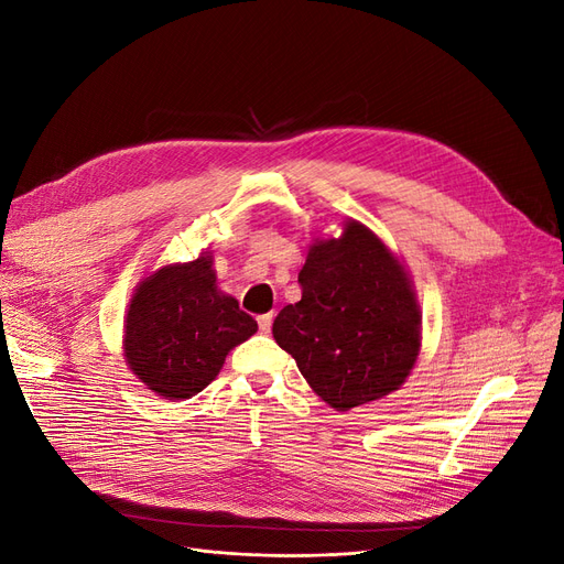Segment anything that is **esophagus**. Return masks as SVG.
Listing matches in <instances>:
<instances>
[{
  "label": "esophagus",
  "mask_w": 564,
  "mask_h": 564,
  "mask_svg": "<svg viewBox=\"0 0 564 564\" xmlns=\"http://www.w3.org/2000/svg\"><path fill=\"white\" fill-rule=\"evenodd\" d=\"M272 313H263V315H259V329H261V334H270V327H272Z\"/></svg>",
  "instance_id": "obj_1"
}]
</instances>
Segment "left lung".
<instances>
[{
    "instance_id": "left-lung-1",
    "label": "left lung",
    "mask_w": 564,
    "mask_h": 564,
    "mask_svg": "<svg viewBox=\"0 0 564 564\" xmlns=\"http://www.w3.org/2000/svg\"><path fill=\"white\" fill-rule=\"evenodd\" d=\"M301 301L272 322L278 346L336 412L381 400L412 373L421 308L412 275L381 237L355 218L315 237L299 272Z\"/></svg>"
}]
</instances>
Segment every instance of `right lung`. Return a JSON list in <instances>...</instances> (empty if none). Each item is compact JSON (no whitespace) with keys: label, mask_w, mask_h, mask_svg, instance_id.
Masks as SVG:
<instances>
[{"label":"right lung","mask_w":564,"mask_h":564,"mask_svg":"<svg viewBox=\"0 0 564 564\" xmlns=\"http://www.w3.org/2000/svg\"><path fill=\"white\" fill-rule=\"evenodd\" d=\"M259 332L216 284L214 256L166 263L145 275L124 315V360L164 400H191L224 369L228 352Z\"/></svg>","instance_id":"add662e5"}]
</instances>
